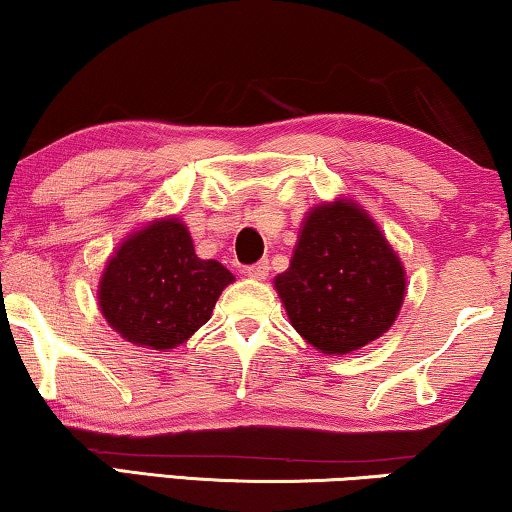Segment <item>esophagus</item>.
<instances>
[{
	"instance_id": "34e87169",
	"label": "esophagus",
	"mask_w": 512,
	"mask_h": 512,
	"mask_svg": "<svg viewBox=\"0 0 512 512\" xmlns=\"http://www.w3.org/2000/svg\"><path fill=\"white\" fill-rule=\"evenodd\" d=\"M268 272H270L268 261L254 263V265H249V268H247V275H249L251 279H258V282H263V279L268 277Z\"/></svg>"
}]
</instances>
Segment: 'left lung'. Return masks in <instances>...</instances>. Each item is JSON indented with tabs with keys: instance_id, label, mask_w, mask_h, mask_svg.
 <instances>
[{
	"instance_id": "1",
	"label": "left lung",
	"mask_w": 512,
	"mask_h": 512,
	"mask_svg": "<svg viewBox=\"0 0 512 512\" xmlns=\"http://www.w3.org/2000/svg\"><path fill=\"white\" fill-rule=\"evenodd\" d=\"M275 289L300 338L342 356L394 326L408 277L373 216L352 198H335L305 214Z\"/></svg>"
}]
</instances>
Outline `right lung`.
I'll use <instances>...</instances> for the list:
<instances>
[{
  "label": "right lung",
  "mask_w": 512,
  "mask_h": 512,
  "mask_svg": "<svg viewBox=\"0 0 512 512\" xmlns=\"http://www.w3.org/2000/svg\"><path fill=\"white\" fill-rule=\"evenodd\" d=\"M233 282L226 265L195 254L179 216H160L132 230L104 263L97 305L123 340L167 352L207 324Z\"/></svg>",
  "instance_id": "1"
}]
</instances>
